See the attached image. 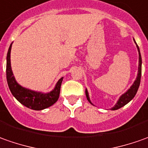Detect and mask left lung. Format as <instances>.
Wrapping results in <instances>:
<instances>
[{"mask_svg": "<svg viewBox=\"0 0 148 148\" xmlns=\"http://www.w3.org/2000/svg\"><path fill=\"white\" fill-rule=\"evenodd\" d=\"M137 48H138V53H139V61H138V76H137V79L134 81V83L133 84V86L130 87V89L128 90L127 92L120 98V99L118 100L117 103L112 108V110H117V109L121 108L124 107L125 104H127L130 100H132L134 99V97L136 95L137 91L138 90V87H139V85H140V81H141V74H142V58H141V54H140V51H139V48L137 45ZM86 98L88 101L90 102V99H89V95H88V92L87 90H86Z\"/></svg>", "mask_w": 148, "mask_h": 148, "instance_id": "8db88e82", "label": "left lung"}]
</instances>
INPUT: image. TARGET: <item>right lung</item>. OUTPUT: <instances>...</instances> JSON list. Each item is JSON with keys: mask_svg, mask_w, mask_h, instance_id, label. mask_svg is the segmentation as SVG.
I'll return each mask as SVG.
<instances>
[{"mask_svg": "<svg viewBox=\"0 0 148 148\" xmlns=\"http://www.w3.org/2000/svg\"><path fill=\"white\" fill-rule=\"evenodd\" d=\"M10 51H11V45L7 53L6 79L10 92L14 96V98L20 103L24 105L27 108L36 111L47 108L49 107L52 106L53 103H55L59 97L62 77L56 84L54 90L49 94L43 95L41 93H37L25 89L17 83L13 76L11 66H10Z\"/></svg>", "mask_w": 148, "mask_h": 148, "instance_id": "right-lung-1", "label": "right lung"}]
</instances>
